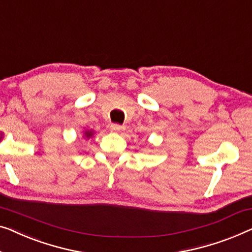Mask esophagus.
<instances>
[{
	"label": "esophagus",
	"instance_id": "34e87169",
	"mask_svg": "<svg viewBox=\"0 0 252 252\" xmlns=\"http://www.w3.org/2000/svg\"><path fill=\"white\" fill-rule=\"evenodd\" d=\"M110 130L112 133H120L124 130V126L118 125V124H112L110 126Z\"/></svg>",
	"mask_w": 252,
	"mask_h": 252
}]
</instances>
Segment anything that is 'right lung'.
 <instances>
[{"instance_id": "obj_1", "label": "right lung", "mask_w": 252, "mask_h": 252, "mask_svg": "<svg viewBox=\"0 0 252 252\" xmlns=\"http://www.w3.org/2000/svg\"><path fill=\"white\" fill-rule=\"evenodd\" d=\"M94 134H95V132H94V130H85V132H84V134H83V137L84 138H87V140H89V138H91V137H93L94 136Z\"/></svg>"}]
</instances>
